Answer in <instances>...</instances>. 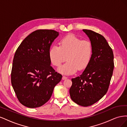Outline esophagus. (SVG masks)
<instances>
[{
    "instance_id": "34e87169",
    "label": "esophagus",
    "mask_w": 127,
    "mask_h": 127,
    "mask_svg": "<svg viewBox=\"0 0 127 127\" xmlns=\"http://www.w3.org/2000/svg\"><path fill=\"white\" fill-rule=\"evenodd\" d=\"M62 78H63V80H65V79H67V77H66V76H63Z\"/></svg>"
}]
</instances>
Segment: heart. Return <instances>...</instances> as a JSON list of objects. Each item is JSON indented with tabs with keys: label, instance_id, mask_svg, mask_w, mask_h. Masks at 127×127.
Returning a JSON list of instances; mask_svg holds the SVG:
<instances>
[{
	"label": "heart",
	"instance_id": "1",
	"mask_svg": "<svg viewBox=\"0 0 127 127\" xmlns=\"http://www.w3.org/2000/svg\"><path fill=\"white\" fill-rule=\"evenodd\" d=\"M59 44L53 45L49 52L51 63L57 67L60 66L66 57L67 61L58 69L59 72L72 74L77 69L84 70L90 63L93 56V47L90 41L68 34L61 38Z\"/></svg>",
	"mask_w": 127,
	"mask_h": 127
}]
</instances>
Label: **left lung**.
<instances>
[{
	"instance_id": "left-lung-1",
	"label": "left lung",
	"mask_w": 127,
	"mask_h": 127,
	"mask_svg": "<svg viewBox=\"0 0 127 127\" xmlns=\"http://www.w3.org/2000/svg\"><path fill=\"white\" fill-rule=\"evenodd\" d=\"M83 31L90 38L93 56L82 75L71 79L69 93L74 102L88 106L98 101L107 92L114 69V56L104 37L92 30Z\"/></svg>"
}]
</instances>
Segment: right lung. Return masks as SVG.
<instances>
[{"instance_id": "right-lung-1", "label": "right lung", "mask_w": 127, "mask_h": 127, "mask_svg": "<svg viewBox=\"0 0 127 127\" xmlns=\"http://www.w3.org/2000/svg\"><path fill=\"white\" fill-rule=\"evenodd\" d=\"M59 33L53 30H37L22 42L15 52L11 83L18 101L35 108L47 103L62 75L50 66L49 52Z\"/></svg>"}]
</instances>
